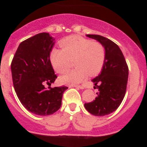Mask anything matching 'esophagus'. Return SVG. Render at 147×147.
<instances>
[{"instance_id": "obj_1", "label": "esophagus", "mask_w": 147, "mask_h": 147, "mask_svg": "<svg viewBox=\"0 0 147 147\" xmlns=\"http://www.w3.org/2000/svg\"><path fill=\"white\" fill-rule=\"evenodd\" d=\"M75 88H78V89H84V86H83V85H76V86H74Z\"/></svg>"}]
</instances>
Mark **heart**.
Returning <instances> with one entry per match:
<instances>
[{
	"label": "heart",
	"instance_id": "b5f03b06",
	"mask_svg": "<svg viewBox=\"0 0 147 147\" xmlns=\"http://www.w3.org/2000/svg\"><path fill=\"white\" fill-rule=\"evenodd\" d=\"M62 49H52L50 63L58 73L66 72L72 65L76 68L61 77V81L66 84H76L87 77L96 75L104 66L105 51L99 42L92 41L81 36H69L61 41Z\"/></svg>",
	"mask_w": 147,
	"mask_h": 147
}]
</instances>
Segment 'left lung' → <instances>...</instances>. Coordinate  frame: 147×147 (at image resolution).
Instances as JSON below:
<instances>
[{
    "mask_svg": "<svg viewBox=\"0 0 147 147\" xmlns=\"http://www.w3.org/2000/svg\"><path fill=\"white\" fill-rule=\"evenodd\" d=\"M98 40L105 49V60L101 72L92 80L95 89H98L97 97L90 103L84 104L86 110L95 116L110 114L118 109L127 90L129 69L121 52L116 43L98 35H86Z\"/></svg>",
    "mask_w": 147,
    "mask_h": 147,
    "instance_id": "left-lung-1",
    "label": "left lung"
}]
</instances>
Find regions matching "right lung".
<instances>
[{
	"instance_id": "right-lung-1",
	"label": "right lung",
	"mask_w": 147,
	"mask_h": 147,
	"mask_svg": "<svg viewBox=\"0 0 147 147\" xmlns=\"http://www.w3.org/2000/svg\"><path fill=\"white\" fill-rule=\"evenodd\" d=\"M54 45L55 38L49 33H39L20 43L11 63L18 98L28 111L38 115L57 112L68 89L64 86L51 87L57 78L49 59Z\"/></svg>"
}]
</instances>
